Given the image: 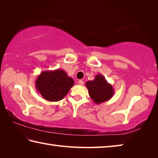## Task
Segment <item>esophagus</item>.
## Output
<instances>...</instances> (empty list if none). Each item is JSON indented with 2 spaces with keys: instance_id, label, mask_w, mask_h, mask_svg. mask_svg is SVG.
I'll return each mask as SVG.
<instances>
[{
  "instance_id": "1",
  "label": "esophagus",
  "mask_w": 158,
  "mask_h": 158,
  "mask_svg": "<svg viewBox=\"0 0 158 158\" xmlns=\"http://www.w3.org/2000/svg\"><path fill=\"white\" fill-rule=\"evenodd\" d=\"M77 83H78L80 85H82L84 84V82L82 81H81V80H80V81H77Z\"/></svg>"
}]
</instances>
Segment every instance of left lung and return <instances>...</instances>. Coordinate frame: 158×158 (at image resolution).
Masks as SVG:
<instances>
[{
    "label": "left lung",
    "mask_w": 158,
    "mask_h": 158,
    "mask_svg": "<svg viewBox=\"0 0 158 158\" xmlns=\"http://www.w3.org/2000/svg\"><path fill=\"white\" fill-rule=\"evenodd\" d=\"M90 98L96 104H100L110 100L114 94L112 85L106 81L102 74H97L93 81L85 83Z\"/></svg>",
    "instance_id": "obj_1"
}]
</instances>
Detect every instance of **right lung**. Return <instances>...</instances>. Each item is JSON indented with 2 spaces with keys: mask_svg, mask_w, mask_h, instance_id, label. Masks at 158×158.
<instances>
[{
  "mask_svg": "<svg viewBox=\"0 0 158 158\" xmlns=\"http://www.w3.org/2000/svg\"><path fill=\"white\" fill-rule=\"evenodd\" d=\"M74 81L62 69L44 71L37 76L35 88L46 101L62 100L73 86Z\"/></svg>",
  "mask_w": 158,
  "mask_h": 158,
  "instance_id": "1",
  "label": "right lung"
}]
</instances>
